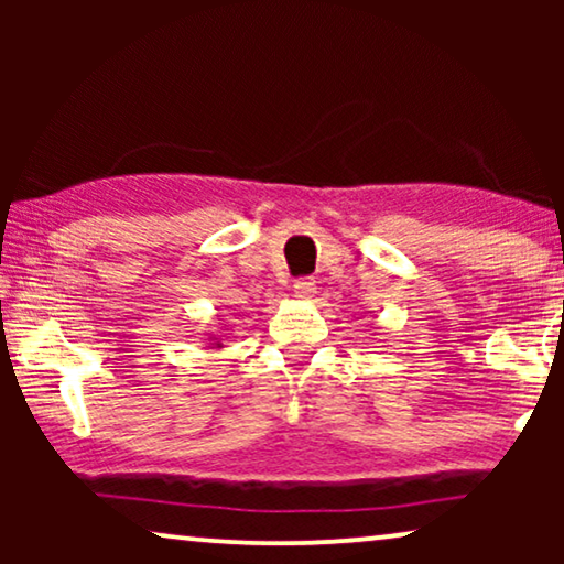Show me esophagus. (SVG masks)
Segmentation results:
<instances>
[{
	"mask_svg": "<svg viewBox=\"0 0 564 564\" xmlns=\"http://www.w3.org/2000/svg\"><path fill=\"white\" fill-rule=\"evenodd\" d=\"M315 282L313 280H297L295 282V297H300V300H311L313 295H315Z\"/></svg>",
	"mask_w": 564,
	"mask_h": 564,
	"instance_id": "1",
	"label": "esophagus"
}]
</instances>
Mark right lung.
<instances>
[{
	"label": "right lung",
	"instance_id": "obj_1",
	"mask_svg": "<svg viewBox=\"0 0 564 564\" xmlns=\"http://www.w3.org/2000/svg\"><path fill=\"white\" fill-rule=\"evenodd\" d=\"M210 349H223V344H220L218 336H210Z\"/></svg>",
	"mask_w": 564,
	"mask_h": 564
}]
</instances>
